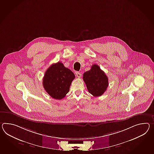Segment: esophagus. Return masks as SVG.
Here are the masks:
<instances>
[{
  "label": "esophagus",
  "mask_w": 154,
  "mask_h": 154,
  "mask_svg": "<svg viewBox=\"0 0 154 154\" xmlns=\"http://www.w3.org/2000/svg\"><path fill=\"white\" fill-rule=\"evenodd\" d=\"M75 74H76V75L77 76V77H79V78H80V77H81V73L80 72H77L75 73Z\"/></svg>",
  "instance_id": "1"
}]
</instances>
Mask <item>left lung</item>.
Wrapping results in <instances>:
<instances>
[{"mask_svg": "<svg viewBox=\"0 0 154 154\" xmlns=\"http://www.w3.org/2000/svg\"><path fill=\"white\" fill-rule=\"evenodd\" d=\"M83 79L88 92L94 97L102 95L109 86L108 77L96 64L91 66L90 70L83 73Z\"/></svg>", "mask_w": 154, "mask_h": 154, "instance_id": "1", "label": "left lung"}]
</instances>
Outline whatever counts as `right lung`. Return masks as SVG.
<instances>
[{
    "label": "right lung",
    "mask_w": 154,
    "mask_h": 154,
    "mask_svg": "<svg viewBox=\"0 0 154 154\" xmlns=\"http://www.w3.org/2000/svg\"><path fill=\"white\" fill-rule=\"evenodd\" d=\"M75 75L64 66L61 62L53 64L45 71L43 79V86L52 97L61 100L68 93L69 87Z\"/></svg>",
    "instance_id": "right-lung-1"
}]
</instances>
